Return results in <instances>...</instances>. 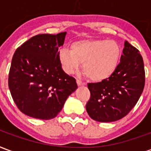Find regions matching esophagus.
I'll return each instance as SVG.
<instances>
[{
  "label": "esophagus",
  "instance_id": "obj_1",
  "mask_svg": "<svg viewBox=\"0 0 151 151\" xmlns=\"http://www.w3.org/2000/svg\"><path fill=\"white\" fill-rule=\"evenodd\" d=\"M77 84H78V86H82L84 85L85 83L83 82H82L81 80H79V79H77Z\"/></svg>",
  "mask_w": 151,
  "mask_h": 151
}]
</instances>
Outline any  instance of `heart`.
<instances>
[{"label": "heart", "mask_w": 151, "mask_h": 151, "mask_svg": "<svg viewBox=\"0 0 151 151\" xmlns=\"http://www.w3.org/2000/svg\"><path fill=\"white\" fill-rule=\"evenodd\" d=\"M58 58L64 71L73 73L81 66L89 78L102 81L116 69L120 47L114 40H80L72 43L71 50L61 48Z\"/></svg>", "instance_id": "heart-1"}]
</instances>
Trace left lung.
Segmentation results:
<instances>
[{"mask_svg": "<svg viewBox=\"0 0 151 151\" xmlns=\"http://www.w3.org/2000/svg\"><path fill=\"white\" fill-rule=\"evenodd\" d=\"M91 98L86 105L89 116L99 122H112L125 116L138 101L145 86L142 56L124 42L123 55L108 78L88 83Z\"/></svg>", "mask_w": 151, "mask_h": 151, "instance_id": "8db88e82", "label": "left lung"}]
</instances>
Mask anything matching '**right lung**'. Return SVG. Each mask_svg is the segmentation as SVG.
<instances>
[{
	"instance_id": "right-lung-1",
	"label": "right lung",
	"mask_w": 151,
	"mask_h": 151,
	"mask_svg": "<svg viewBox=\"0 0 151 151\" xmlns=\"http://www.w3.org/2000/svg\"><path fill=\"white\" fill-rule=\"evenodd\" d=\"M65 35L66 32L37 35L15 51L9 88L15 104L27 116L52 119L78 88L75 78L63 71L58 58Z\"/></svg>"
}]
</instances>
